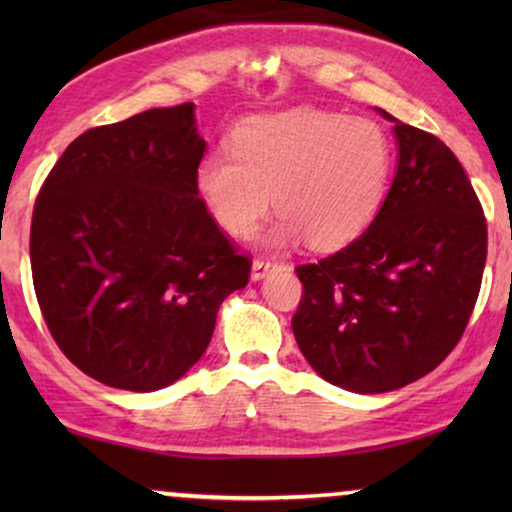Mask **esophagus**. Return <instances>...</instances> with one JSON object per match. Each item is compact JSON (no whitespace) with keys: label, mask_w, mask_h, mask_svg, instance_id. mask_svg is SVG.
Returning <instances> with one entry per match:
<instances>
[{"label":"esophagus","mask_w":512,"mask_h":512,"mask_svg":"<svg viewBox=\"0 0 512 512\" xmlns=\"http://www.w3.org/2000/svg\"><path fill=\"white\" fill-rule=\"evenodd\" d=\"M275 268L277 263L272 261V258H256V261L251 263V279H254V282H261V279L268 277Z\"/></svg>","instance_id":"1"}]
</instances>
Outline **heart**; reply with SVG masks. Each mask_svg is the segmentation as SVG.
Segmentation results:
<instances>
[{"instance_id": "b5f03b06", "label": "heart", "mask_w": 512, "mask_h": 512, "mask_svg": "<svg viewBox=\"0 0 512 512\" xmlns=\"http://www.w3.org/2000/svg\"><path fill=\"white\" fill-rule=\"evenodd\" d=\"M233 153H207L195 188L212 219L235 237L254 233L275 209L268 247L305 240L317 251L354 242L380 212L394 165L380 123L312 107L237 125Z\"/></svg>"}]
</instances>
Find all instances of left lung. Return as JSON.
Instances as JSON below:
<instances>
[{
	"label": "left lung",
	"instance_id": "obj_1",
	"mask_svg": "<svg viewBox=\"0 0 512 512\" xmlns=\"http://www.w3.org/2000/svg\"><path fill=\"white\" fill-rule=\"evenodd\" d=\"M394 123L396 174L380 212L338 254L296 268L293 335L314 373L354 394H384L431 373L478 300L487 223L457 156Z\"/></svg>",
	"mask_w": 512,
	"mask_h": 512
}]
</instances>
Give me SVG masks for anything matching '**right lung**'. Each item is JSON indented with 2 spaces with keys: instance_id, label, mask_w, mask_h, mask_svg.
Returning a JSON list of instances; mask_svg holds the SVG:
<instances>
[{
  "instance_id": "add662e5",
  "label": "right lung",
  "mask_w": 512,
  "mask_h": 512,
  "mask_svg": "<svg viewBox=\"0 0 512 512\" xmlns=\"http://www.w3.org/2000/svg\"><path fill=\"white\" fill-rule=\"evenodd\" d=\"M207 142L195 104L76 137L41 186L30 261L46 326L69 361L114 389L158 391L212 340L249 282L195 188Z\"/></svg>"
}]
</instances>
